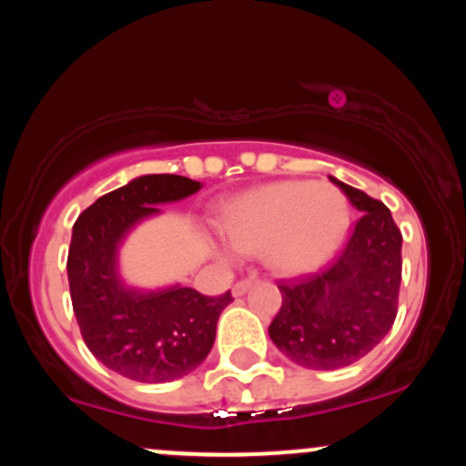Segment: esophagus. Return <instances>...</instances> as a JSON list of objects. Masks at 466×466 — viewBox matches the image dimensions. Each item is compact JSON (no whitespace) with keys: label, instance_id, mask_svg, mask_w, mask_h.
Masks as SVG:
<instances>
[{"label":"esophagus","instance_id":"1","mask_svg":"<svg viewBox=\"0 0 466 466\" xmlns=\"http://www.w3.org/2000/svg\"><path fill=\"white\" fill-rule=\"evenodd\" d=\"M251 285H254V280H249V278H245V280H238L237 285L232 287V296H245V293L249 291Z\"/></svg>","mask_w":466,"mask_h":466}]
</instances>
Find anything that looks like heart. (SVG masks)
I'll return each mask as SVG.
<instances>
[{"mask_svg": "<svg viewBox=\"0 0 466 466\" xmlns=\"http://www.w3.org/2000/svg\"><path fill=\"white\" fill-rule=\"evenodd\" d=\"M217 226L238 254L265 249L271 269L302 276L329 263L341 248L350 206L330 184L276 181L229 199ZM221 258H228L226 251Z\"/></svg>", "mask_w": 466, "mask_h": 466, "instance_id": "1", "label": "heart"}]
</instances>
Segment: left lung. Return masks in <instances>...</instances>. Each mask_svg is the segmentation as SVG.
Returning <instances> with one entry per match:
<instances>
[{
  "label": "left lung",
  "mask_w": 466,
  "mask_h": 466,
  "mask_svg": "<svg viewBox=\"0 0 466 466\" xmlns=\"http://www.w3.org/2000/svg\"><path fill=\"white\" fill-rule=\"evenodd\" d=\"M363 212L339 258L319 274L278 282L282 307L269 337L309 370H337L368 355L397 318L403 237L381 201L330 177Z\"/></svg>",
  "instance_id": "1"
}]
</instances>
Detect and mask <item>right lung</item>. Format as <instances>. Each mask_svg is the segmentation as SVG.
Wrapping results in <instances>:
<instances>
[{"label": "right lung", "mask_w": 466, "mask_h": 466, "mask_svg": "<svg viewBox=\"0 0 466 466\" xmlns=\"http://www.w3.org/2000/svg\"><path fill=\"white\" fill-rule=\"evenodd\" d=\"M201 188L181 175H142L106 192L76 218L67 254L74 315L100 363L142 383H166L201 366L212 350L218 315L232 296H201L190 287L137 289L117 271L122 240L162 203Z\"/></svg>", "instance_id": "add662e5"}]
</instances>
